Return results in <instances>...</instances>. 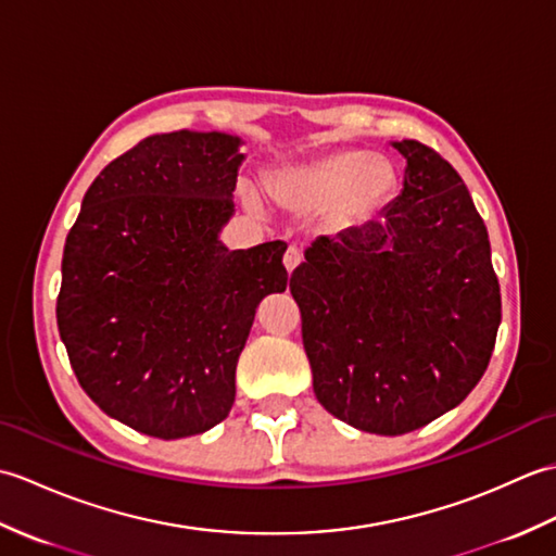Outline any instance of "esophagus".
<instances>
[{
    "mask_svg": "<svg viewBox=\"0 0 556 556\" xmlns=\"http://www.w3.org/2000/svg\"><path fill=\"white\" fill-rule=\"evenodd\" d=\"M301 260H303L301 248H296V245H289V248H287V253H285V267H287L289 271H293V269H296V267L301 265Z\"/></svg>",
    "mask_w": 556,
    "mask_h": 556,
    "instance_id": "34e87169",
    "label": "esophagus"
}]
</instances>
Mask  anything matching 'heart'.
I'll list each match as a JSON object with an SVG mask.
<instances>
[{"mask_svg": "<svg viewBox=\"0 0 556 556\" xmlns=\"http://www.w3.org/2000/svg\"><path fill=\"white\" fill-rule=\"evenodd\" d=\"M289 188L308 210H325L337 202V219L353 224L370 219L392 200L396 172L392 162L368 150H334L289 174ZM241 195L251 210L260 207L248 188Z\"/></svg>", "mask_w": 556, "mask_h": 556, "instance_id": "heart-1", "label": "heart"}]
</instances>
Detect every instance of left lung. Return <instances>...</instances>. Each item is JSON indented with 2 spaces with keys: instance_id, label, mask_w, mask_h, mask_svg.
<instances>
[{
  "instance_id": "1",
  "label": "left lung",
  "mask_w": 556,
  "mask_h": 556,
  "mask_svg": "<svg viewBox=\"0 0 556 556\" xmlns=\"http://www.w3.org/2000/svg\"><path fill=\"white\" fill-rule=\"evenodd\" d=\"M382 222L317 236L291 271L320 404L375 434L418 430L473 389L502 323L488 227L440 152L401 140Z\"/></svg>"
}]
</instances>
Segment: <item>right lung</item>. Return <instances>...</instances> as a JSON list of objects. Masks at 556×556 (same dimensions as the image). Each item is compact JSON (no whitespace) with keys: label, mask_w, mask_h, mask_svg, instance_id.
Returning <instances> with one entry per match:
<instances>
[{"label":"right lung","mask_w":556,"mask_h":556,"mask_svg":"<svg viewBox=\"0 0 556 556\" xmlns=\"http://www.w3.org/2000/svg\"><path fill=\"white\" fill-rule=\"evenodd\" d=\"M241 138L140 140L90 184L62 257L56 325L78 384L160 440L229 416L257 303L287 289L281 241L229 251Z\"/></svg>","instance_id":"right-lung-1"}]
</instances>
